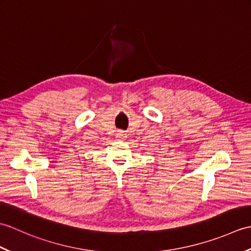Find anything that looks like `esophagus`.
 <instances>
[{
	"mask_svg": "<svg viewBox=\"0 0 251 251\" xmlns=\"http://www.w3.org/2000/svg\"><path fill=\"white\" fill-rule=\"evenodd\" d=\"M116 136H117V138H120V139H124V138L127 137L126 134H124V131H119L116 134Z\"/></svg>",
	"mask_w": 251,
	"mask_h": 251,
	"instance_id": "esophagus-1",
	"label": "esophagus"
}]
</instances>
